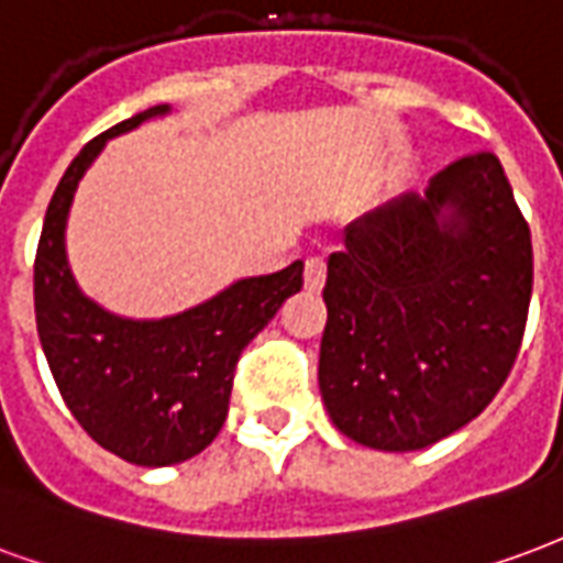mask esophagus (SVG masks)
<instances>
[{
    "label": "esophagus",
    "mask_w": 563,
    "mask_h": 563,
    "mask_svg": "<svg viewBox=\"0 0 563 563\" xmlns=\"http://www.w3.org/2000/svg\"><path fill=\"white\" fill-rule=\"evenodd\" d=\"M327 282V257L323 254H311L306 261V287L309 290H321Z\"/></svg>",
    "instance_id": "esophagus-1"
}]
</instances>
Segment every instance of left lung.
<instances>
[{"label":"left lung","instance_id":"left-lung-1","mask_svg":"<svg viewBox=\"0 0 563 563\" xmlns=\"http://www.w3.org/2000/svg\"><path fill=\"white\" fill-rule=\"evenodd\" d=\"M531 287V231L495 152L354 221L323 287L318 380L335 429L389 453L459 432L510 375Z\"/></svg>","mask_w":563,"mask_h":563}]
</instances>
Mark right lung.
<instances>
[{
	"instance_id": "obj_1",
	"label": "right lung",
	"mask_w": 563,
	"mask_h": 563,
	"mask_svg": "<svg viewBox=\"0 0 563 563\" xmlns=\"http://www.w3.org/2000/svg\"><path fill=\"white\" fill-rule=\"evenodd\" d=\"M150 108L77 152L53 191L35 252V321L53 380L86 434L125 462L162 467L207 450L228 420L233 372L245 344L302 287V261L242 278L167 321H122L77 290L65 264L74 188L108 137L164 113Z\"/></svg>"
}]
</instances>
